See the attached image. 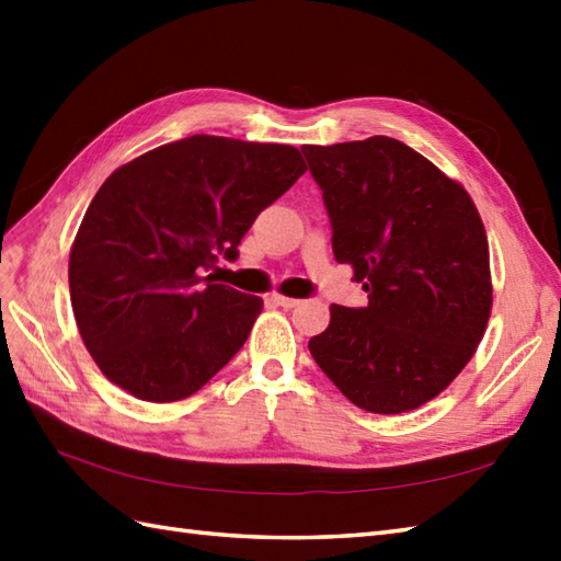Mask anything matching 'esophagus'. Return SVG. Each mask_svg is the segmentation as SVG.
Masks as SVG:
<instances>
[{"label": "esophagus", "instance_id": "1", "mask_svg": "<svg viewBox=\"0 0 561 561\" xmlns=\"http://www.w3.org/2000/svg\"><path fill=\"white\" fill-rule=\"evenodd\" d=\"M270 301L282 306V308H294V306L301 304L299 299H291V296H282V294H270Z\"/></svg>", "mask_w": 561, "mask_h": 561}]
</instances>
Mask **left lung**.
<instances>
[{
  "label": "left lung",
  "mask_w": 561,
  "mask_h": 561,
  "mask_svg": "<svg viewBox=\"0 0 561 561\" xmlns=\"http://www.w3.org/2000/svg\"><path fill=\"white\" fill-rule=\"evenodd\" d=\"M323 190L332 253L368 306H330L316 364L356 408L416 410L450 386L492 313L490 243L478 207L412 147L368 137L301 147Z\"/></svg>",
  "instance_id": "obj_1"
}]
</instances>
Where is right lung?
<instances>
[{
	"mask_svg": "<svg viewBox=\"0 0 561 561\" xmlns=\"http://www.w3.org/2000/svg\"><path fill=\"white\" fill-rule=\"evenodd\" d=\"M304 173L294 147L193 135L108 175L71 245L69 296L111 383L175 402L233 359L262 299L209 272Z\"/></svg>",
	"mask_w": 561,
	"mask_h": 561,
	"instance_id": "1",
	"label": "right lung"
}]
</instances>
